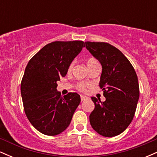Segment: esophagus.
<instances>
[{
    "instance_id": "esophagus-1",
    "label": "esophagus",
    "mask_w": 157,
    "mask_h": 157,
    "mask_svg": "<svg viewBox=\"0 0 157 157\" xmlns=\"http://www.w3.org/2000/svg\"><path fill=\"white\" fill-rule=\"evenodd\" d=\"M80 98H81V100H82V101H84V100H87V99H88V97L84 96V95H81V96H80Z\"/></svg>"
}]
</instances>
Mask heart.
Masks as SVG:
<instances>
[{
	"label": "heart",
	"mask_w": 157,
	"mask_h": 157,
	"mask_svg": "<svg viewBox=\"0 0 157 157\" xmlns=\"http://www.w3.org/2000/svg\"><path fill=\"white\" fill-rule=\"evenodd\" d=\"M97 63V61L95 60V59L91 58V59H89V60H87L86 65H87V66H90V65H92L94 63ZM73 65H74L73 63H72L70 64L69 67H68V71H71V68H72V67H73ZM86 86H86V84L84 83V82H80V83L77 84V89H78V90H80V91H84V90L86 89Z\"/></svg>",
	"instance_id": "b5f03b06"
}]
</instances>
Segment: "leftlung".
Wrapping results in <instances>:
<instances>
[{"label": "left lung", "instance_id": "obj_1", "mask_svg": "<svg viewBox=\"0 0 157 157\" xmlns=\"http://www.w3.org/2000/svg\"><path fill=\"white\" fill-rule=\"evenodd\" d=\"M85 44L102 66L100 86L105 97L104 102L91 97L95 107L89 116L90 124L102 136H117L134 118L140 97L137 75L118 48L103 42Z\"/></svg>", "mask_w": 157, "mask_h": 157}]
</instances>
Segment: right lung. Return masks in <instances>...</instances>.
<instances>
[{
    "mask_svg": "<svg viewBox=\"0 0 157 157\" xmlns=\"http://www.w3.org/2000/svg\"><path fill=\"white\" fill-rule=\"evenodd\" d=\"M84 46L81 40L50 43L27 64L21 85L23 107L28 120L42 134L55 136L66 130L80 104L78 94L61 96L57 82Z\"/></svg>",
    "mask_w": 157,
    "mask_h": 157,
    "instance_id": "1",
    "label": "right lung"
}]
</instances>
